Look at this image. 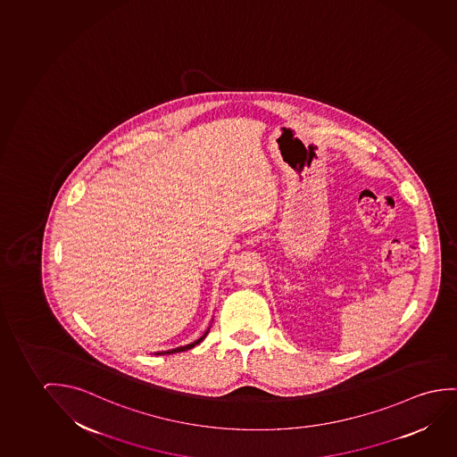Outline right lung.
Returning <instances> with one entry per match:
<instances>
[{
  "mask_svg": "<svg viewBox=\"0 0 457 457\" xmlns=\"http://www.w3.org/2000/svg\"><path fill=\"white\" fill-rule=\"evenodd\" d=\"M209 328H211V327H209ZM209 328H207V331H205L204 335L199 337V339H196L195 343H190V345H182V347H176V349H171V351L157 352L155 355H170V353H178V352L188 351V349H192V347H195V345H199V343H201V341H203V339H204V337H207V333H209Z\"/></svg>",
  "mask_w": 457,
  "mask_h": 457,
  "instance_id": "obj_1",
  "label": "right lung"
}]
</instances>
